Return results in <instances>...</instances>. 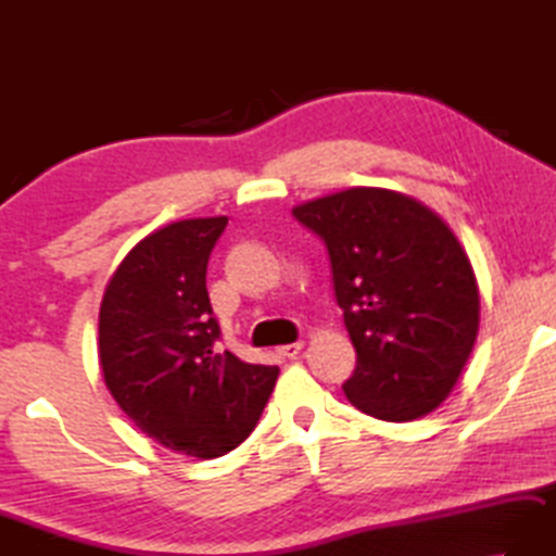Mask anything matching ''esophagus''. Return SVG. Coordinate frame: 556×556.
Masks as SVG:
<instances>
[{
  "label": "esophagus",
  "mask_w": 556,
  "mask_h": 556,
  "mask_svg": "<svg viewBox=\"0 0 556 556\" xmlns=\"http://www.w3.org/2000/svg\"><path fill=\"white\" fill-rule=\"evenodd\" d=\"M301 348H304V342H291V345H281V348H277V355L279 357H285V359H294L299 352H301Z\"/></svg>",
  "instance_id": "esophagus-1"
}]
</instances>
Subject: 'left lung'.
<instances>
[{
	"mask_svg": "<svg viewBox=\"0 0 556 556\" xmlns=\"http://www.w3.org/2000/svg\"><path fill=\"white\" fill-rule=\"evenodd\" d=\"M294 218L328 248L332 289L357 352L348 401L389 422L450 396L479 332L471 262L435 211L406 194L355 187L306 201Z\"/></svg>",
	"mask_w": 556,
	"mask_h": 556,
	"instance_id": "left-lung-1",
	"label": "left lung"
}]
</instances>
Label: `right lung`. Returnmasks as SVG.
Masks as SVG:
<instances>
[{"instance_id":"right-lung-1","label":"right lung","mask_w":556,"mask_h":556,"mask_svg":"<svg viewBox=\"0 0 556 556\" xmlns=\"http://www.w3.org/2000/svg\"><path fill=\"white\" fill-rule=\"evenodd\" d=\"M228 218H189L128 252L99 308V365L136 428L199 459L236 450L265 410L279 367L220 350L206 291L211 250Z\"/></svg>"}]
</instances>
